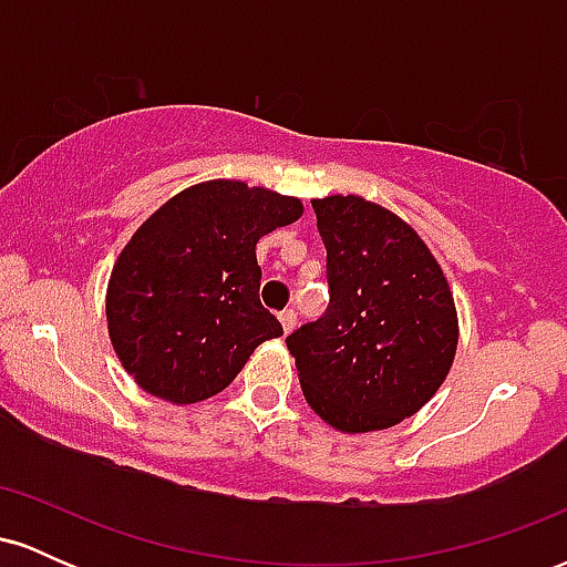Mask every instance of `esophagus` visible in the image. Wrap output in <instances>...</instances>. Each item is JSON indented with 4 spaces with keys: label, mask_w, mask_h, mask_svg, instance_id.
Masks as SVG:
<instances>
[{
    "label": "esophagus",
    "mask_w": 567,
    "mask_h": 567,
    "mask_svg": "<svg viewBox=\"0 0 567 567\" xmlns=\"http://www.w3.org/2000/svg\"><path fill=\"white\" fill-rule=\"evenodd\" d=\"M279 322H282V330H285V333H290V330L296 328V311H292V309L282 311V315H279Z\"/></svg>",
    "instance_id": "obj_1"
}]
</instances>
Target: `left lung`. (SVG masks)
<instances>
[{
	"instance_id": "obj_1",
	"label": "left lung",
	"mask_w": 567,
	"mask_h": 567,
	"mask_svg": "<svg viewBox=\"0 0 567 567\" xmlns=\"http://www.w3.org/2000/svg\"><path fill=\"white\" fill-rule=\"evenodd\" d=\"M328 250L330 306L288 336L303 396L343 434L419 413L458 347L453 290L419 231L357 194L311 199Z\"/></svg>"
}]
</instances>
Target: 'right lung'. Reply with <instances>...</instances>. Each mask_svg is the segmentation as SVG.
Masks as SVG:
<instances>
[{
	"instance_id": "obj_1",
	"label": "right lung",
	"mask_w": 567,
	"mask_h": 567,
	"mask_svg": "<svg viewBox=\"0 0 567 567\" xmlns=\"http://www.w3.org/2000/svg\"><path fill=\"white\" fill-rule=\"evenodd\" d=\"M303 216L298 197L202 181L135 229L106 288V322L122 368L143 392L194 405L224 392L282 324L258 301L264 234Z\"/></svg>"
}]
</instances>
